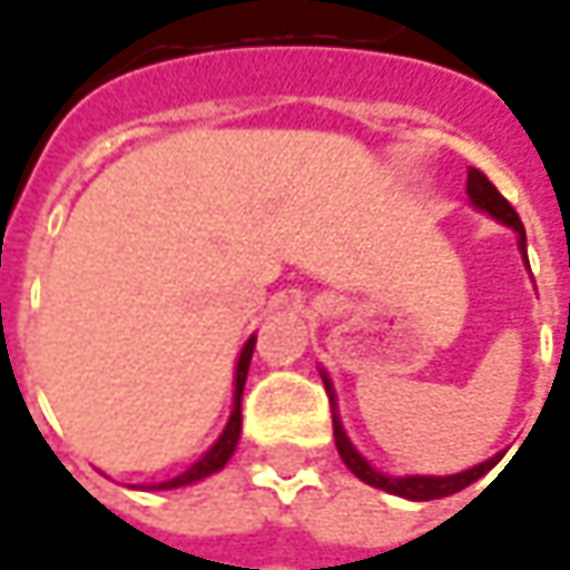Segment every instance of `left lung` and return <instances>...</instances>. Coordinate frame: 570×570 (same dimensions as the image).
Segmentation results:
<instances>
[{
	"label": "left lung",
	"mask_w": 570,
	"mask_h": 570,
	"mask_svg": "<svg viewBox=\"0 0 570 570\" xmlns=\"http://www.w3.org/2000/svg\"><path fill=\"white\" fill-rule=\"evenodd\" d=\"M469 200L484 210L488 216H494V219H501L504 226H510L517 238H520V252L527 255V229H523V223H520V216L517 210L510 207L508 200L501 197V190L491 185L488 178H484L479 168H469ZM530 264V261H527ZM325 389L332 392V383H328V376H325ZM334 399V395H332ZM332 424H334V446H337V453L344 459V465L357 475L360 482L373 484V488H383L389 494H399V498H409V501H433V498H446V494H456L462 488H469L472 482H479L482 475H488L501 456H491L482 465H475V469H465V472H459V475H405V479H392V475H383V472H376L366 459L360 456L357 450H354V443L347 440V433L341 428V421H337V414L332 409Z\"/></svg>",
	"instance_id": "8db88e82"
}]
</instances>
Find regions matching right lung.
I'll return each instance as SVG.
<instances>
[{
    "instance_id": "1",
    "label": "right lung",
    "mask_w": 570,
    "mask_h": 570,
    "mask_svg": "<svg viewBox=\"0 0 570 570\" xmlns=\"http://www.w3.org/2000/svg\"><path fill=\"white\" fill-rule=\"evenodd\" d=\"M252 351H255V334L248 337V344L242 347V354H238V366H236V395H233V414H229V424H226V431L219 433V440L213 443L210 450L204 453V456L197 459L187 472H181L178 479H168V482L159 484H149V488H156V491H168V488H181V484H194L200 482V479H207L213 472H219L229 456L236 453V443H238V433H242V389H245V376H248V363H252Z\"/></svg>"
}]
</instances>
